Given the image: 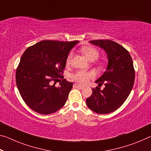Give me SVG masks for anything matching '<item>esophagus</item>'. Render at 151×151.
I'll list each match as a JSON object with an SVG mask.
<instances>
[{
	"label": "esophagus",
	"instance_id": "esophagus-1",
	"mask_svg": "<svg viewBox=\"0 0 151 151\" xmlns=\"http://www.w3.org/2000/svg\"><path fill=\"white\" fill-rule=\"evenodd\" d=\"M73 86H74V87L78 88H79V89H83V88H84V87H83V86H81V85H78V84H76V83L74 84Z\"/></svg>",
	"mask_w": 151,
	"mask_h": 151
}]
</instances>
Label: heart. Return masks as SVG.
<instances>
[{"mask_svg": "<svg viewBox=\"0 0 151 151\" xmlns=\"http://www.w3.org/2000/svg\"><path fill=\"white\" fill-rule=\"evenodd\" d=\"M81 52L85 56L88 60L94 61L97 59L99 57V52L91 46H85L81 49ZM72 54H70L66 58V64H68L70 63L71 60ZM94 77V73L92 72H84V71H77L73 75L72 78L76 82L79 83V84H85L87 83L91 78Z\"/></svg>", "mask_w": 151, "mask_h": 151, "instance_id": "heart-1", "label": "heart"}]
</instances>
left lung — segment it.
<instances>
[{
    "label": "left lung",
    "instance_id": "8db88e82",
    "mask_svg": "<svg viewBox=\"0 0 151 151\" xmlns=\"http://www.w3.org/2000/svg\"><path fill=\"white\" fill-rule=\"evenodd\" d=\"M89 43L104 50L108 62L106 71L95 81L98 86L104 83L105 88H93L86 103L95 113H111L124 104L133 87L135 72L132 60L128 50L111 40H93Z\"/></svg>",
    "mask_w": 151,
    "mask_h": 151
}]
</instances>
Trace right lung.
Instances as JSON below:
<instances>
[{"mask_svg":"<svg viewBox=\"0 0 151 151\" xmlns=\"http://www.w3.org/2000/svg\"><path fill=\"white\" fill-rule=\"evenodd\" d=\"M79 42L44 40L29 47L16 71V83L25 104L37 113L47 115L63 107L73 88L65 78L57 81L71 49Z\"/></svg>","mask_w":151,"mask_h":151,"instance_id":"1","label":"right lung"}]
</instances>
